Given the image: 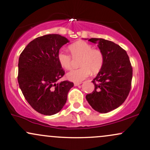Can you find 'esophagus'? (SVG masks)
Returning <instances> with one entry per match:
<instances>
[{
    "instance_id": "1",
    "label": "esophagus",
    "mask_w": 150,
    "mask_h": 150,
    "mask_svg": "<svg viewBox=\"0 0 150 150\" xmlns=\"http://www.w3.org/2000/svg\"><path fill=\"white\" fill-rule=\"evenodd\" d=\"M81 83H76V82H75V83H74V86H79Z\"/></svg>"
}]
</instances>
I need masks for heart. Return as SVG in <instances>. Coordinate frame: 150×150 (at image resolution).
<instances>
[{"label":"heart","instance_id":"b5f03b06","mask_svg":"<svg viewBox=\"0 0 150 150\" xmlns=\"http://www.w3.org/2000/svg\"><path fill=\"white\" fill-rule=\"evenodd\" d=\"M68 50L73 57H80V68L71 71L67 74V79L74 82H80L88 77L90 72L98 73L103 64V55L100 50L94 49L90 44L78 41L69 45ZM58 60L60 66L67 70L71 67V58L69 55L59 52Z\"/></svg>","mask_w":150,"mask_h":150}]
</instances>
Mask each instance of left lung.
Listing matches in <instances>:
<instances>
[{
  "instance_id": "1",
  "label": "left lung",
  "mask_w": 150,
  "mask_h": 150,
  "mask_svg": "<svg viewBox=\"0 0 150 150\" xmlns=\"http://www.w3.org/2000/svg\"><path fill=\"white\" fill-rule=\"evenodd\" d=\"M88 41L98 44L103 64L92 81L94 91L86 98L92 109L106 113L120 107L127 98L131 88L132 68L127 53L120 45L104 39L92 38Z\"/></svg>"
}]
</instances>
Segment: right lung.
Segmentation results:
<instances>
[{
    "label": "right lung",
    "instance_id": "obj_1",
    "mask_svg": "<svg viewBox=\"0 0 150 150\" xmlns=\"http://www.w3.org/2000/svg\"><path fill=\"white\" fill-rule=\"evenodd\" d=\"M69 42L66 37L57 34L37 37L27 45L19 58V86L27 102L41 114L58 113L74 86L69 81L58 82L64 75L58 54Z\"/></svg>",
    "mask_w": 150,
    "mask_h": 150
}]
</instances>
